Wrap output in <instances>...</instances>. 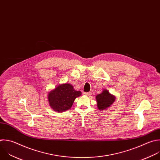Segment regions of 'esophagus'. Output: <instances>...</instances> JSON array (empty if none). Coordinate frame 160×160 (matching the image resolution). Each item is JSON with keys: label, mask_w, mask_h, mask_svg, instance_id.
Masks as SVG:
<instances>
[{"label": "esophagus", "mask_w": 160, "mask_h": 160, "mask_svg": "<svg viewBox=\"0 0 160 160\" xmlns=\"http://www.w3.org/2000/svg\"><path fill=\"white\" fill-rule=\"evenodd\" d=\"M83 94L85 95H87V96H89V95H91V92H84Z\"/></svg>", "instance_id": "1"}]
</instances>
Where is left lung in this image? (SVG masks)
<instances>
[{
  "mask_svg": "<svg viewBox=\"0 0 160 160\" xmlns=\"http://www.w3.org/2000/svg\"><path fill=\"white\" fill-rule=\"evenodd\" d=\"M115 100L116 97L114 95L111 94L108 90L103 89L101 93L96 96L97 108L100 111L105 110L111 107Z\"/></svg>",
  "mask_w": 160,
  "mask_h": 160,
  "instance_id": "obj_1",
  "label": "left lung"
}]
</instances>
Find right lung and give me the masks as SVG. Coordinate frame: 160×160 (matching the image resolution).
<instances>
[{
	"instance_id": "add662e5",
	"label": "right lung",
	"mask_w": 160,
	"mask_h": 160,
	"mask_svg": "<svg viewBox=\"0 0 160 160\" xmlns=\"http://www.w3.org/2000/svg\"><path fill=\"white\" fill-rule=\"evenodd\" d=\"M82 94L80 91L74 89L72 85L64 83L59 85L48 93V102L50 107L57 112H64L70 109L75 98Z\"/></svg>"
}]
</instances>
